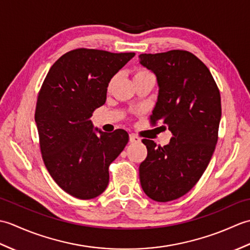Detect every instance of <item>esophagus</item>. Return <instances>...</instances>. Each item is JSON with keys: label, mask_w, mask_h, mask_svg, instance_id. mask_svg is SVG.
<instances>
[{"label": "esophagus", "mask_w": 250, "mask_h": 250, "mask_svg": "<svg viewBox=\"0 0 250 250\" xmlns=\"http://www.w3.org/2000/svg\"><path fill=\"white\" fill-rule=\"evenodd\" d=\"M141 139L135 134H130V143H140Z\"/></svg>", "instance_id": "34e87169"}]
</instances>
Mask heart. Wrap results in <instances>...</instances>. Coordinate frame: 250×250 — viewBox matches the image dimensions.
<instances>
[{
	"label": "heart",
	"mask_w": 250,
	"mask_h": 250,
	"mask_svg": "<svg viewBox=\"0 0 250 250\" xmlns=\"http://www.w3.org/2000/svg\"><path fill=\"white\" fill-rule=\"evenodd\" d=\"M145 73H148L146 70H143V68H137V70L134 71V77L135 76H140V75H143V74ZM110 84V83H109Z\"/></svg>",
	"instance_id": "heart-1"
}]
</instances>
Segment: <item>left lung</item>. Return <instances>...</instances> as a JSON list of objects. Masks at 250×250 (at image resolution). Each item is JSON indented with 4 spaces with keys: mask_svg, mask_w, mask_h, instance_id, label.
I'll list each match as a JSON object with an SVG mask.
<instances>
[{
    "mask_svg": "<svg viewBox=\"0 0 250 250\" xmlns=\"http://www.w3.org/2000/svg\"><path fill=\"white\" fill-rule=\"evenodd\" d=\"M140 63L156 74L159 95L150 124L172 132L169 144L144 139L140 166L144 192L157 202L185 195L199 182L218 141L221 99L208 68L187 50L142 54Z\"/></svg>",
    "mask_w": 250,
    "mask_h": 250,
    "instance_id": "1",
    "label": "left lung"
}]
</instances>
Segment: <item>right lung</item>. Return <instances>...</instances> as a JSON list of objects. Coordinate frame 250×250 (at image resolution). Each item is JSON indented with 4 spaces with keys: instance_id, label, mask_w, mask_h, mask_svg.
<instances>
[{
    "instance_id": "right-lung-1",
    "label": "right lung",
    "mask_w": 250,
    "mask_h": 250,
    "mask_svg": "<svg viewBox=\"0 0 250 250\" xmlns=\"http://www.w3.org/2000/svg\"><path fill=\"white\" fill-rule=\"evenodd\" d=\"M134 56L73 49L54 63L42 84L35 108L42 158L57 185L74 198L102 193L110 163L128 144L125 130L98 136L89 119L105 103L111 77Z\"/></svg>"
}]
</instances>
